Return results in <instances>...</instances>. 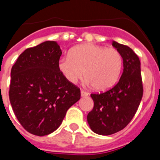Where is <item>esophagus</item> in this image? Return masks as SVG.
<instances>
[{"label":"esophagus","instance_id":"esophagus-1","mask_svg":"<svg viewBox=\"0 0 160 160\" xmlns=\"http://www.w3.org/2000/svg\"><path fill=\"white\" fill-rule=\"evenodd\" d=\"M80 94H81V95H82V96H87V95H89V93L84 90H81V91H80Z\"/></svg>","mask_w":160,"mask_h":160}]
</instances>
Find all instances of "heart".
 Returning a JSON list of instances; mask_svg holds the SVG:
<instances>
[{"label":"heart","instance_id":"obj_1","mask_svg":"<svg viewBox=\"0 0 160 160\" xmlns=\"http://www.w3.org/2000/svg\"><path fill=\"white\" fill-rule=\"evenodd\" d=\"M64 77L71 84L81 80L85 73L86 83L97 90H106L119 80L123 57L118 50L83 44L75 46L58 64Z\"/></svg>","mask_w":160,"mask_h":160}]
</instances>
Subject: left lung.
I'll list each match as a JSON object with an SVG mask.
<instances>
[{"mask_svg": "<svg viewBox=\"0 0 160 160\" xmlns=\"http://www.w3.org/2000/svg\"><path fill=\"white\" fill-rule=\"evenodd\" d=\"M112 45L123 57V73L114 87L90 95L94 108L87 115L91 129L100 135H110L125 128L136 113L144 93L138 55L129 46L116 41Z\"/></svg>", "mask_w": 160, "mask_h": 160, "instance_id": "1", "label": "left lung"}]
</instances>
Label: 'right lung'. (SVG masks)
<instances>
[{
  "label": "right lung",
  "mask_w": 160,
  "mask_h": 160,
  "mask_svg": "<svg viewBox=\"0 0 160 160\" xmlns=\"http://www.w3.org/2000/svg\"><path fill=\"white\" fill-rule=\"evenodd\" d=\"M61 54L55 41H45L26 49L11 68L10 102L20 124L34 135L55 131L80 100V88L59 70Z\"/></svg>",
  "instance_id": "1"
}]
</instances>
